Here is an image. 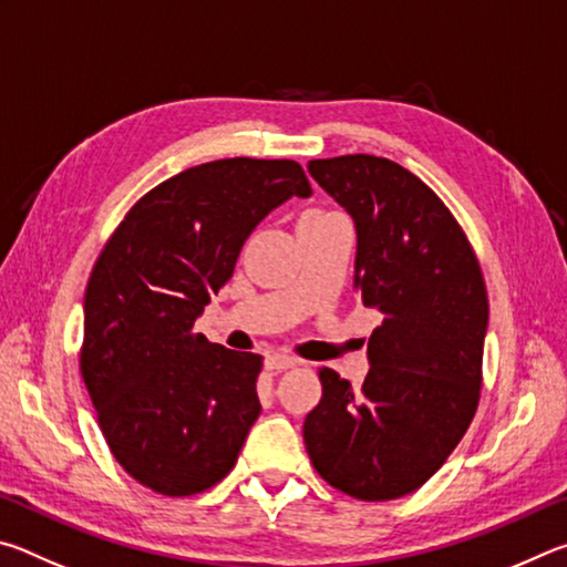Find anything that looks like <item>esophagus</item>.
<instances>
[{
	"label": "esophagus",
	"instance_id": "obj_1",
	"mask_svg": "<svg viewBox=\"0 0 567 567\" xmlns=\"http://www.w3.org/2000/svg\"><path fill=\"white\" fill-rule=\"evenodd\" d=\"M265 364H267V370H290V368H295L297 360L292 358V354L272 352L265 358Z\"/></svg>",
	"mask_w": 567,
	"mask_h": 567
}]
</instances>
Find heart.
<instances>
[{"label": "heart", "instance_id": "obj_1", "mask_svg": "<svg viewBox=\"0 0 567 567\" xmlns=\"http://www.w3.org/2000/svg\"><path fill=\"white\" fill-rule=\"evenodd\" d=\"M312 213H320V209H312Z\"/></svg>", "mask_w": 567, "mask_h": 567}]
</instances>
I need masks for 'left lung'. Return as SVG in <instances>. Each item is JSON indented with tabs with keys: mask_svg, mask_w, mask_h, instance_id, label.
Listing matches in <instances>:
<instances>
[{
	"mask_svg": "<svg viewBox=\"0 0 567 567\" xmlns=\"http://www.w3.org/2000/svg\"><path fill=\"white\" fill-rule=\"evenodd\" d=\"M310 175L358 227L354 285L382 322L352 390L320 368L322 398L302 437L324 483L378 503L433 477L475 417L487 290L457 219L425 182L375 155L312 159Z\"/></svg>",
	"mask_w": 567,
	"mask_h": 567,
	"instance_id": "8db88e82",
	"label": "left lung"
}]
</instances>
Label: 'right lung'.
I'll list each match as a JSON object with an SVG mask.
<instances>
[{"instance_id": "right-lung-1", "label": "right lung", "mask_w": 567, "mask_h": 567, "mask_svg": "<svg viewBox=\"0 0 567 567\" xmlns=\"http://www.w3.org/2000/svg\"><path fill=\"white\" fill-rule=\"evenodd\" d=\"M292 195H312L295 159L189 167L132 205L92 267L80 372L110 453L150 491H209L260 417L262 354L209 342L195 320Z\"/></svg>"}]
</instances>
